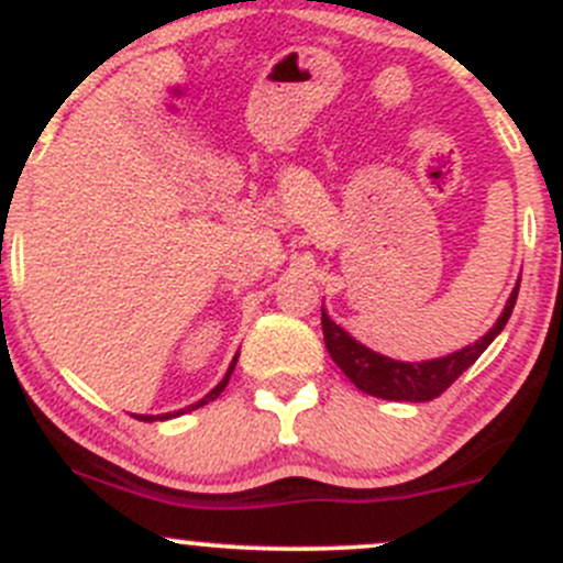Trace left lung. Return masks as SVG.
Listing matches in <instances>:
<instances>
[{"label": "left lung", "mask_w": 563, "mask_h": 563, "mask_svg": "<svg viewBox=\"0 0 563 563\" xmlns=\"http://www.w3.org/2000/svg\"><path fill=\"white\" fill-rule=\"evenodd\" d=\"M518 288L520 283L515 286V291L509 294L507 308H504L496 327H493L485 338L476 340L474 345H465V349L455 351V354L441 356V360L395 362L389 360V356L376 354V351L356 343L349 332H343V329L327 316V310H321L323 343H327V351L334 360V365L351 378V384H356V389L365 391V395L408 402L433 400V397L444 395V391L450 389L476 360H479L482 351L496 340V334L507 327L515 302H518Z\"/></svg>", "instance_id": "obj_1"}]
</instances>
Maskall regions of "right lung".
Instances as JSON below:
<instances>
[{"label":"right lung","instance_id":"1","mask_svg":"<svg viewBox=\"0 0 563 563\" xmlns=\"http://www.w3.org/2000/svg\"><path fill=\"white\" fill-rule=\"evenodd\" d=\"M236 360H240V356H234V362H231V367H229V373H225V378H223V382H220V384H218V387H214L212 391H209V395H207V397H203V400H198V402H196V406H190V408H198V406H203V402L214 400V397H218V395H220V391H223V389H225V384H229L231 373H234V367H236ZM135 419H144V422H155V419H157V417H135ZM161 419H163V417H161Z\"/></svg>","mask_w":563,"mask_h":563}]
</instances>
